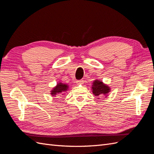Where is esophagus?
<instances>
[{
    "instance_id": "obj_1",
    "label": "esophagus",
    "mask_w": 154,
    "mask_h": 154,
    "mask_svg": "<svg viewBox=\"0 0 154 154\" xmlns=\"http://www.w3.org/2000/svg\"><path fill=\"white\" fill-rule=\"evenodd\" d=\"M76 83H77V84H82V83H83V81L82 80H77L76 82Z\"/></svg>"
}]
</instances>
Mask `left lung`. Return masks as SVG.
I'll use <instances>...</instances> for the list:
<instances>
[{"label": "left lung", "instance_id": "obj_1", "mask_svg": "<svg viewBox=\"0 0 154 154\" xmlns=\"http://www.w3.org/2000/svg\"><path fill=\"white\" fill-rule=\"evenodd\" d=\"M92 94L97 97V99H100L101 96H109V92H110V87L104 83L101 80L96 79L92 82Z\"/></svg>", "mask_w": 154, "mask_h": 154}]
</instances>
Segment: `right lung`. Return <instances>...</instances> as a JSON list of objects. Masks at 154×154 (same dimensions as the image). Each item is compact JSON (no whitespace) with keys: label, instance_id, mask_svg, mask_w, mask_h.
Here are the masks:
<instances>
[{"label":"right lung","instance_id":"add662e5","mask_svg":"<svg viewBox=\"0 0 154 154\" xmlns=\"http://www.w3.org/2000/svg\"><path fill=\"white\" fill-rule=\"evenodd\" d=\"M69 85L67 83L59 82L57 85L53 88V89L51 91V95L52 96H59L63 95L64 92H66L69 90Z\"/></svg>","mask_w":154,"mask_h":154}]
</instances>
